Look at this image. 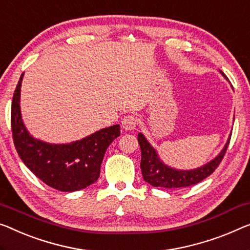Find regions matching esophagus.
Wrapping results in <instances>:
<instances>
[{
  "instance_id": "34e87169",
  "label": "esophagus",
  "mask_w": 250,
  "mask_h": 250,
  "mask_svg": "<svg viewBox=\"0 0 250 250\" xmlns=\"http://www.w3.org/2000/svg\"><path fill=\"white\" fill-rule=\"evenodd\" d=\"M121 125L125 131H131V130L136 129L137 125V118L135 115H126L121 121Z\"/></svg>"
}]
</instances>
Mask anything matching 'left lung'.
I'll list each match as a JSON object with an SVG mask.
<instances>
[{
  "mask_svg": "<svg viewBox=\"0 0 250 250\" xmlns=\"http://www.w3.org/2000/svg\"><path fill=\"white\" fill-rule=\"evenodd\" d=\"M220 73L226 77L221 70ZM230 138H231V135L228 138V141H227L225 147L220 151V154L212 159L211 162L194 169L182 170L175 169L173 167H169L166 164H164L159 158L156 149L148 143V140L145 138L143 133H138V143H139L141 149L140 168L144 180L151 186H155V188H186V186L200 183L204 178L210 176L219 166V164L221 163L223 156L227 151V148L229 146Z\"/></svg>",
  "mask_w": 250,
  "mask_h": 250,
  "instance_id": "left-lung-1",
  "label": "left lung"
}]
</instances>
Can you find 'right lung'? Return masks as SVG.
I'll return each instance as SVG.
<instances>
[{
	"label": "right lung",
	"mask_w": 250,
	"mask_h": 250,
	"mask_svg": "<svg viewBox=\"0 0 250 250\" xmlns=\"http://www.w3.org/2000/svg\"><path fill=\"white\" fill-rule=\"evenodd\" d=\"M22 74L13 94L11 128L13 143L24 165L44 184L62 192H75L98 181L104 154L120 136V125L99 130L70 144H48L33 138L21 118Z\"/></svg>",
	"instance_id": "right-lung-1"
}]
</instances>
